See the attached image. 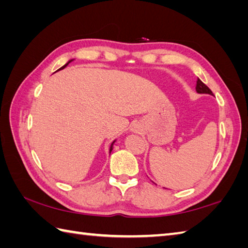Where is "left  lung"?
Returning <instances> with one entry per match:
<instances>
[{
	"label": "left lung",
	"instance_id": "left-lung-1",
	"mask_svg": "<svg viewBox=\"0 0 248 248\" xmlns=\"http://www.w3.org/2000/svg\"><path fill=\"white\" fill-rule=\"evenodd\" d=\"M196 92L198 93H209V94H212V96H213V93L211 92V89H210L207 85H205L204 83H202V81H200L199 78H197Z\"/></svg>",
	"mask_w": 248,
	"mask_h": 248
}]
</instances>
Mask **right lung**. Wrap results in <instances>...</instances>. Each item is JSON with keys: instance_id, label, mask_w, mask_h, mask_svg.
Returning a JSON list of instances; mask_svg holds the SVG:
<instances>
[{"instance_id": "1", "label": "right lung", "mask_w": 248, "mask_h": 248, "mask_svg": "<svg viewBox=\"0 0 248 248\" xmlns=\"http://www.w3.org/2000/svg\"><path fill=\"white\" fill-rule=\"evenodd\" d=\"M72 62V61H69V62H68L66 65H64V66H62V67H61L59 70H62V69H64V68H65V67H67V65H68V64H69V62ZM114 143H115V141H113V143H112V145H110V148H109V154H110V151H112V150H113V144H114Z\"/></svg>"}]
</instances>
